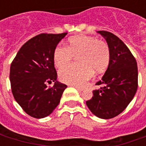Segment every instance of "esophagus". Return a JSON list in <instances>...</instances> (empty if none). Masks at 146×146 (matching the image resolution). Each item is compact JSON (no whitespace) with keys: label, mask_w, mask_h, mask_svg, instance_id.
Here are the masks:
<instances>
[{"label":"esophagus","mask_w":146,"mask_h":146,"mask_svg":"<svg viewBox=\"0 0 146 146\" xmlns=\"http://www.w3.org/2000/svg\"><path fill=\"white\" fill-rule=\"evenodd\" d=\"M73 87H74V88H75L76 89V90H77V91H78V92H82L83 91V88H80V87H77V86H73Z\"/></svg>","instance_id":"esophagus-1"}]
</instances>
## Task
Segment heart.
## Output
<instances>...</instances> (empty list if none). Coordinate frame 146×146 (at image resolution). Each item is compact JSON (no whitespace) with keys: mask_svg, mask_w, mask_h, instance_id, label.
Returning a JSON list of instances; mask_svg holds the SVG:
<instances>
[{"mask_svg":"<svg viewBox=\"0 0 146 146\" xmlns=\"http://www.w3.org/2000/svg\"><path fill=\"white\" fill-rule=\"evenodd\" d=\"M78 65H69L58 72L61 81L71 85L82 86L94 76L95 71L102 73L110 64V52L107 44L95 37L73 36L69 39V48L58 45L54 49V66L61 68L78 56Z\"/></svg>","mask_w":146,"mask_h":146,"instance_id":"heart-1","label":"heart"}]
</instances>
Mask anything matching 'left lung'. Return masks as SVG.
Masks as SVG:
<instances>
[{"mask_svg": "<svg viewBox=\"0 0 146 146\" xmlns=\"http://www.w3.org/2000/svg\"><path fill=\"white\" fill-rule=\"evenodd\" d=\"M110 48V64L86 105L95 116L111 119L125 110L138 89V66L135 57L120 39L107 31H98Z\"/></svg>", "mask_w": 146, "mask_h": 146, "instance_id": "1", "label": "left lung"}]
</instances>
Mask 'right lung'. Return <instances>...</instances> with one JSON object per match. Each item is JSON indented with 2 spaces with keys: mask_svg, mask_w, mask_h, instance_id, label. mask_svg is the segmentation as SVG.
<instances>
[{
  "mask_svg": "<svg viewBox=\"0 0 146 146\" xmlns=\"http://www.w3.org/2000/svg\"><path fill=\"white\" fill-rule=\"evenodd\" d=\"M67 33H41L26 42L18 51L10 68L11 92L15 101L32 117L49 116L67 86L57 80L53 54ZM47 82H54L48 88Z\"/></svg>",
  "mask_w": 146,
  "mask_h": 146,
  "instance_id": "add662e5",
  "label": "right lung"
}]
</instances>
